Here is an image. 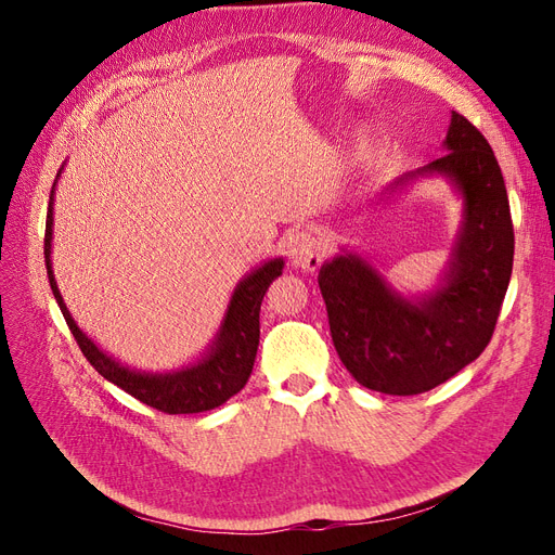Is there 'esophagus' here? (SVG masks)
<instances>
[{"label": "esophagus", "mask_w": 555, "mask_h": 555, "mask_svg": "<svg viewBox=\"0 0 555 555\" xmlns=\"http://www.w3.org/2000/svg\"><path fill=\"white\" fill-rule=\"evenodd\" d=\"M289 261L300 271H314L322 261L324 243L312 231H296L289 238Z\"/></svg>", "instance_id": "obj_1"}]
</instances>
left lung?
<instances>
[{
  "label": "left lung",
  "mask_w": 555,
  "mask_h": 555,
  "mask_svg": "<svg viewBox=\"0 0 555 555\" xmlns=\"http://www.w3.org/2000/svg\"><path fill=\"white\" fill-rule=\"evenodd\" d=\"M447 153L396 178L384 196L418 178H444L459 194L461 227L440 284L405 296L357 251L319 268L333 345L365 389L414 396L473 363L498 322L514 263V227L505 178L481 131L456 111L444 139Z\"/></svg>",
  "instance_id": "obj_1"
}]
</instances>
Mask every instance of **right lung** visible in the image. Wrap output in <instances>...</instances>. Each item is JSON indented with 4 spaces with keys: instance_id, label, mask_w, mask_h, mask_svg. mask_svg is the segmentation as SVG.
I'll return each instance as SVG.
<instances>
[{
    "instance_id": "add662e5",
    "label": "right lung",
    "mask_w": 555,
    "mask_h": 555,
    "mask_svg": "<svg viewBox=\"0 0 555 555\" xmlns=\"http://www.w3.org/2000/svg\"><path fill=\"white\" fill-rule=\"evenodd\" d=\"M64 171L62 169L53 182V192L48 201L46 215V238H43V255L50 289L55 294L57 306L69 324L74 338L86 359L94 365V371L106 377L108 382L120 386L122 391L133 396L145 405L155 408L166 414H196L220 408L231 396H236L249 379L251 365H255L257 347H259V310L261 300L271 287V282L282 275L284 261L282 257L268 259L255 271H249L231 294L227 306L222 326L217 331L215 340L208 345L206 354H201L196 361L180 365L178 371L166 373H145L133 371L129 365H122L108 357L86 331H80L74 322V317L66 308L64 298L57 289L53 261H50V249H53V204H55V184Z\"/></svg>"
}]
</instances>
